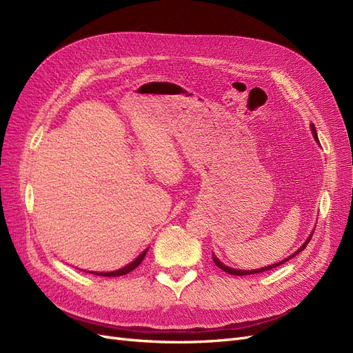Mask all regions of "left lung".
Wrapping results in <instances>:
<instances>
[{
	"label": "left lung",
	"mask_w": 353,
	"mask_h": 353,
	"mask_svg": "<svg viewBox=\"0 0 353 353\" xmlns=\"http://www.w3.org/2000/svg\"><path fill=\"white\" fill-rule=\"evenodd\" d=\"M311 130H312V134H314V137H315V140L318 141V135H316V130H315V125H314V123L311 125ZM311 237H312V236H311ZM311 237H309V239L306 240V243L302 245L301 249H299L296 253H293L292 256H288L287 259H284V261H281V262H279V263H274V265H270V266H265V268H261V270H254V271H240V270H232V268H228V266L223 265V263H222V262H221V261H219V259L216 258V256L213 254V253H212V259H213V262H215V265L218 266V268H221L222 271H225V272H228V274H231V275H252V274H261V272H263V271H270V270L275 268V266H280L281 263L287 262L288 259H292L293 256H296L299 252H302V250L306 248L307 243L311 241Z\"/></svg>",
	"instance_id": "1"
}]
</instances>
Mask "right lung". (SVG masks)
<instances>
[{
	"mask_svg": "<svg viewBox=\"0 0 353 353\" xmlns=\"http://www.w3.org/2000/svg\"><path fill=\"white\" fill-rule=\"evenodd\" d=\"M145 253H147V250H144L134 262H131L130 265H126L125 268H122V270H117V271H113V272H97V275H103V276H121V275H125V274H130L131 271H134L137 268L138 265L143 262Z\"/></svg>",
	"mask_w": 353,
	"mask_h": 353,
	"instance_id": "1",
	"label": "right lung"
}]
</instances>
